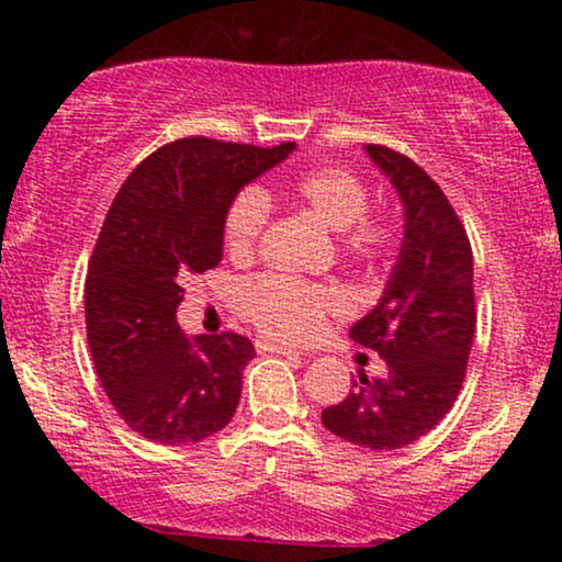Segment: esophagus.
<instances>
[{
	"label": "esophagus",
	"mask_w": 562,
	"mask_h": 562,
	"mask_svg": "<svg viewBox=\"0 0 562 562\" xmlns=\"http://www.w3.org/2000/svg\"><path fill=\"white\" fill-rule=\"evenodd\" d=\"M256 348H259V351H263V353H299L295 348L274 344V340H256Z\"/></svg>",
	"instance_id": "1"
}]
</instances>
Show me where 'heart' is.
Segmentation results:
<instances>
[{
  "label": "heart",
  "mask_w": 562,
  "mask_h": 562,
  "mask_svg": "<svg viewBox=\"0 0 562 562\" xmlns=\"http://www.w3.org/2000/svg\"><path fill=\"white\" fill-rule=\"evenodd\" d=\"M290 195L301 209L312 211L322 224L338 229L340 254L362 267H385L402 250V224L391 214L367 211L370 190L357 171L346 166H317L290 182ZM269 224V200L259 187H243L227 205L222 224L229 259L245 261L259 248ZM243 317L256 330L285 344H306L317 338L330 314L344 308L335 288L293 280L282 274H261L243 282Z\"/></svg>",
  "instance_id": "b5f03b06"
}]
</instances>
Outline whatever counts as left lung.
<instances>
[{"label":"left lung","mask_w":562,"mask_h":562,"mask_svg":"<svg viewBox=\"0 0 562 562\" xmlns=\"http://www.w3.org/2000/svg\"><path fill=\"white\" fill-rule=\"evenodd\" d=\"M404 203V245L383 299L351 327L385 359L383 378L359 375L325 428L364 449H402L447 417L465 383L475 338L473 248L465 224L425 169L404 153L367 145Z\"/></svg>","instance_id":"8db88e82"}]
</instances>
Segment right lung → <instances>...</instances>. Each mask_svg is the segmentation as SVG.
<instances>
[{
	"label": "right lung",
	"mask_w": 562,
	"mask_h": 562,
	"mask_svg": "<svg viewBox=\"0 0 562 562\" xmlns=\"http://www.w3.org/2000/svg\"><path fill=\"white\" fill-rule=\"evenodd\" d=\"M293 147L169 142L128 173L108 211L83 285L87 340L113 409L147 441H203L235 415L254 344L237 333L190 340L177 306L187 277L222 261L232 198Z\"/></svg>",
	"instance_id": "1"
}]
</instances>
